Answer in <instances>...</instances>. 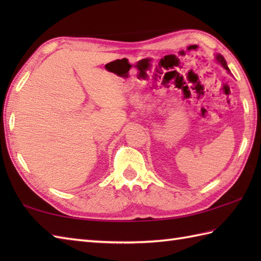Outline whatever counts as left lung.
<instances>
[{
    "label": "left lung",
    "instance_id": "8db88e82",
    "mask_svg": "<svg viewBox=\"0 0 261 261\" xmlns=\"http://www.w3.org/2000/svg\"><path fill=\"white\" fill-rule=\"evenodd\" d=\"M216 60H218V62H219L221 65H222L226 70H230L229 67H228V65H226V62H225V59L223 58L222 55H216Z\"/></svg>",
    "mask_w": 261,
    "mask_h": 261
}]
</instances>
